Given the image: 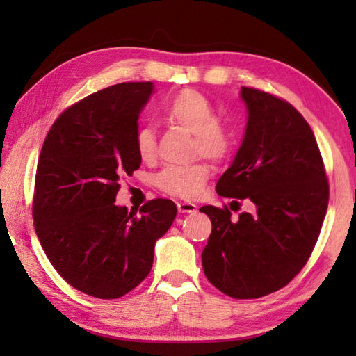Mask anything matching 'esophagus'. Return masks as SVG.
Segmentation results:
<instances>
[{
  "instance_id": "34e87169",
  "label": "esophagus",
  "mask_w": 356,
  "mask_h": 356,
  "mask_svg": "<svg viewBox=\"0 0 356 356\" xmlns=\"http://www.w3.org/2000/svg\"><path fill=\"white\" fill-rule=\"evenodd\" d=\"M177 209L180 213H195L197 210V206L193 202H186V201H180L177 202Z\"/></svg>"
}]
</instances>
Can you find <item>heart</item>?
Wrapping results in <instances>:
<instances>
[{"label": "heart", "mask_w": 356, "mask_h": 356, "mask_svg": "<svg viewBox=\"0 0 356 356\" xmlns=\"http://www.w3.org/2000/svg\"><path fill=\"white\" fill-rule=\"evenodd\" d=\"M163 118L171 124L195 135L196 150L206 159L220 161L231 149V138L218 124L216 111L206 95L184 89L174 94L163 106ZM136 154L143 161L155 159V136L152 129L141 127L135 138ZM210 177V168L204 163L166 168L159 176V186L171 196L195 200L202 193Z\"/></svg>", "instance_id": "1"}]
</instances>
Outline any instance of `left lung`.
Wrapping results in <instances>:
<instances>
[{
	"label": "left lung",
	"mask_w": 356,
	"mask_h": 356,
	"mask_svg": "<svg viewBox=\"0 0 356 356\" xmlns=\"http://www.w3.org/2000/svg\"><path fill=\"white\" fill-rule=\"evenodd\" d=\"M240 97L248 122L216 193L248 200L256 210L238 213L237 220L227 207L200 210L212 221L202 250L204 273L218 291L242 300L280 291L305 267L321 234L330 190L305 118L259 89L243 86Z\"/></svg>",
	"instance_id": "left-lung-1"
}]
</instances>
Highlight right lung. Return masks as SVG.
Returning a JSON list of instances; mask_svg holds the SVG:
<instances>
[{"label": "right lung", "mask_w": 356, "mask_h": 356, "mask_svg": "<svg viewBox=\"0 0 356 356\" xmlns=\"http://www.w3.org/2000/svg\"><path fill=\"white\" fill-rule=\"evenodd\" d=\"M154 84L120 83L67 108L42 146L33 216L48 261L72 287L119 298L149 275L155 242L176 218L170 200H152L141 216L116 206L122 176L141 165L135 138Z\"/></svg>", "instance_id": "obj_1"}]
</instances>
